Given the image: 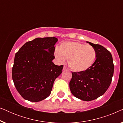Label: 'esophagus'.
<instances>
[{"instance_id":"obj_1","label":"esophagus","mask_w":123,"mask_h":123,"mask_svg":"<svg viewBox=\"0 0 123 123\" xmlns=\"http://www.w3.org/2000/svg\"><path fill=\"white\" fill-rule=\"evenodd\" d=\"M68 69V68H67V67H66V66H64V67H63V70H67Z\"/></svg>"}]
</instances>
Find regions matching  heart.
<instances>
[{
	"mask_svg": "<svg viewBox=\"0 0 123 123\" xmlns=\"http://www.w3.org/2000/svg\"><path fill=\"white\" fill-rule=\"evenodd\" d=\"M54 54L60 61H63L65 58L69 59V67L76 72L84 71L88 69L93 64L96 57V52L93 46L77 41L62 43L59 49H55Z\"/></svg>",
	"mask_w": 123,
	"mask_h": 123,
	"instance_id": "obj_1",
	"label": "heart"
}]
</instances>
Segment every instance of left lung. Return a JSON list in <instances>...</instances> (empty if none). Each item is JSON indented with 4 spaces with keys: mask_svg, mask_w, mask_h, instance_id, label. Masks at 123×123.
<instances>
[{
    "mask_svg": "<svg viewBox=\"0 0 123 123\" xmlns=\"http://www.w3.org/2000/svg\"><path fill=\"white\" fill-rule=\"evenodd\" d=\"M96 52V59L87 70L72 72L69 82L72 93L86 101L95 100L104 95L110 86L114 65L111 54L104 46L90 42Z\"/></svg>",
    "mask_w": 123,
    "mask_h": 123,
    "instance_id": "8db88e82",
    "label": "left lung"
}]
</instances>
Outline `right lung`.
<instances>
[{"mask_svg":"<svg viewBox=\"0 0 123 123\" xmlns=\"http://www.w3.org/2000/svg\"><path fill=\"white\" fill-rule=\"evenodd\" d=\"M54 37L36 38L27 42L17 52L12 68L14 86L25 100L38 102L49 96L55 79L63 65L53 63Z\"/></svg>","mask_w":123,"mask_h":123,"instance_id":"add662e5","label":"right lung"}]
</instances>
